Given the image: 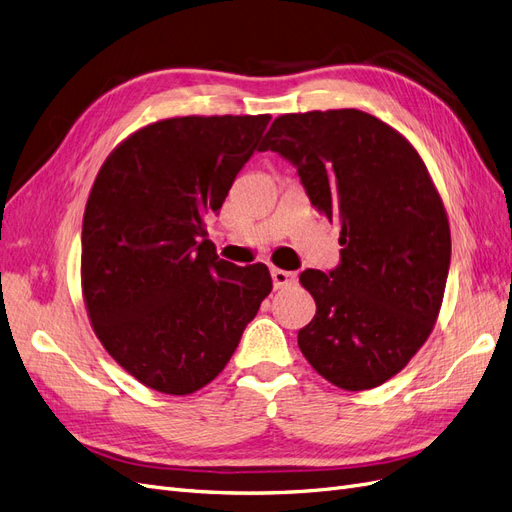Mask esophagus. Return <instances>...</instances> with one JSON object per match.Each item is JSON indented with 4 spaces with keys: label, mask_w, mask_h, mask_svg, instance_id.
I'll return each instance as SVG.
<instances>
[{
    "label": "esophagus",
    "mask_w": 512,
    "mask_h": 512,
    "mask_svg": "<svg viewBox=\"0 0 512 512\" xmlns=\"http://www.w3.org/2000/svg\"><path fill=\"white\" fill-rule=\"evenodd\" d=\"M271 277H273L275 288H286V286H292L294 282H297V275H294L292 271H284V269H277V267L271 269Z\"/></svg>",
    "instance_id": "esophagus-1"
}]
</instances>
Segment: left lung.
<instances>
[{"label": "left lung", "mask_w": 512, "mask_h": 512, "mask_svg": "<svg viewBox=\"0 0 512 512\" xmlns=\"http://www.w3.org/2000/svg\"><path fill=\"white\" fill-rule=\"evenodd\" d=\"M260 149L297 166L312 205L342 228L339 267L299 277L316 301L299 348L339 389H376L440 314L451 228L436 183L404 134L356 108L280 115Z\"/></svg>", "instance_id": "8db88e82"}]
</instances>
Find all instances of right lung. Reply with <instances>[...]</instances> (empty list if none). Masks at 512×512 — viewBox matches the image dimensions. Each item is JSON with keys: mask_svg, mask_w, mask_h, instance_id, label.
<instances>
[{"mask_svg": "<svg viewBox=\"0 0 512 512\" xmlns=\"http://www.w3.org/2000/svg\"><path fill=\"white\" fill-rule=\"evenodd\" d=\"M271 115L170 117L108 153L83 215L81 288L104 350L164 395L203 389L273 288L218 258L207 215L260 149Z\"/></svg>", "mask_w": 512, "mask_h": 512, "instance_id": "obj_1", "label": "right lung"}]
</instances>
